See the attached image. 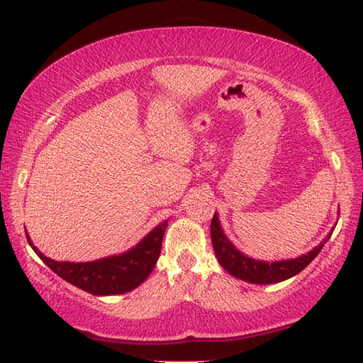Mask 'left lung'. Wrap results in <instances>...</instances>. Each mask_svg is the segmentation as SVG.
I'll use <instances>...</instances> for the list:
<instances>
[{
    "instance_id": "obj_1",
    "label": "left lung",
    "mask_w": 363,
    "mask_h": 363,
    "mask_svg": "<svg viewBox=\"0 0 363 363\" xmlns=\"http://www.w3.org/2000/svg\"><path fill=\"white\" fill-rule=\"evenodd\" d=\"M330 235H333V233H329L328 238H330ZM211 237L220 265L225 268L229 274L240 277V279L252 284H276L301 273L315 257L318 256V252L328 242L326 238V240L320 243L317 248H313L311 252L303 254V256H299L296 259L279 260L268 264V262H260L251 257H246L240 251L235 250L234 245L228 240L225 234H223L218 215H213L212 218Z\"/></svg>"
}]
</instances>
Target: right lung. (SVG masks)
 Returning <instances> with one entry per match:
<instances>
[{
	"label": "right lung",
	"instance_id": "right-lung-1",
	"mask_svg": "<svg viewBox=\"0 0 363 363\" xmlns=\"http://www.w3.org/2000/svg\"><path fill=\"white\" fill-rule=\"evenodd\" d=\"M165 229L167 221L154 228L130 251L120 254V256L86 262V264L51 260L35 248L28 234L26 238L37 256L67 282L91 293V295H118V293H126L135 289L150 276L160 256Z\"/></svg>",
	"mask_w": 363,
	"mask_h": 363
}]
</instances>
